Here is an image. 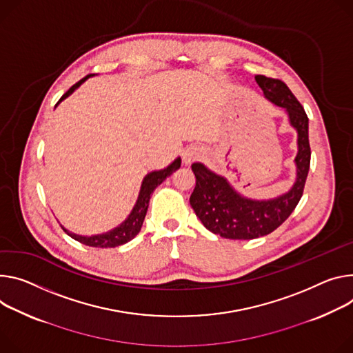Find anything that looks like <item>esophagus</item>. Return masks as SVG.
<instances>
[{
	"label": "esophagus",
	"instance_id": "esophagus-1",
	"mask_svg": "<svg viewBox=\"0 0 353 353\" xmlns=\"http://www.w3.org/2000/svg\"><path fill=\"white\" fill-rule=\"evenodd\" d=\"M200 154H201V152H200L199 149H188V150H185L184 154H183V162H184L185 165H188V163H191V162H194V160H196Z\"/></svg>",
	"mask_w": 353,
	"mask_h": 353
}]
</instances>
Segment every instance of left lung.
Segmentation results:
<instances>
[{
	"label": "left lung",
	"mask_w": 353,
	"mask_h": 353,
	"mask_svg": "<svg viewBox=\"0 0 353 353\" xmlns=\"http://www.w3.org/2000/svg\"><path fill=\"white\" fill-rule=\"evenodd\" d=\"M254 80L269 101L285 110L290 125L297 131V176L287 193L270 200H252L241 196L225 177L211 172L203 163L191 165L196 187L190 204L208 231L227 239L248 241L277 230L297 207L310 170L308 117L303 105L281 80L262 74Z\"/></svg>",
	"instance_id": "obj_1"
}]
</instances>
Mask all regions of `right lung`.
Returning <instances> with one entry per match:
<instances>
[{"label":"right lung","instance_id":"obj_1","mask_svg":"<svg viewBox=\"0 0 353 353\" xmlns=\"http://www.w3.org/2000/svg\"><path fill=\"white\" fill-rule=\"evenodd\" d=\"M90 76L91 74L85 76L84 79L77 81L74 85H72L68 90V92H65V94L61 95V99L57 101V104L60 101L65 100V99H68L69 95L77 87H80V84L84 83ZM180 165H181V159L177 157L174 162L170 163L166 169L150 172L149 174H146L143 181H142L139 196H138V200H137V204H135L134 210L131 211L130 216H128L121 223V225H118L117 228H114V230H111V231H108L105 234L92 235V236H81V235L73 234V232L68 231L65 227H61L63 231H65L69 236H72L74 241H77V242H80L83 245H87V246H92V248H115V246H119V245H123L126 242H130L131 239H134L139 234V231L142 228V223H143L148 207H149V200H150V196H152V193L154 191V188L159 184H162L173 172H176L180 168Z\"/></svg>","mask_w":353,"mask_h":353}]
</instances>
